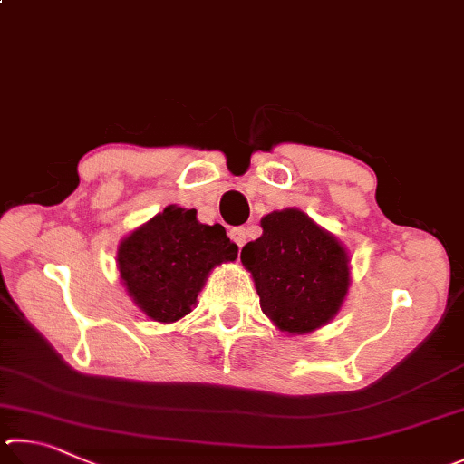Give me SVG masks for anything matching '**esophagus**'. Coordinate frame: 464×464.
<instances>
[{"label":"esophagus","mask_w":464,"mask_h":464,"mask_svg":"<svg viewBox=\"0 0 464 464\" xmlns=\"http://www.w3.org/2000/svg\"><path fill=\"white\" fill-rule=\"evenodd\" d=\"M248 227H245V226H238V227H232L230 230V238H232V242H237V245L242 248L246 245V240H248Z\"/></svg>","instance_id":"34e87169"}]
</instances>
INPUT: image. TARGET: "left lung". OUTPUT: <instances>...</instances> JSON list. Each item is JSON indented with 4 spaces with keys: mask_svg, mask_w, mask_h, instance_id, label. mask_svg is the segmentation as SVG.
Returning <instances> with one entry per match:
<instances>
[{
    "mask_svg": "<svg viewBox=\"0 0 464 464\" xmlns=\"http://www.w3.org/2000/svg\"><path fill=\"white\" fill-rule=\"evenodd\" d=\"M263 237L242 248L265 315L289 334H305L334 318L348 291L346 250L304 211H273Z\"/></svg>",
    "mask_w": 464,
    "mask_h": 464,
    "instance_id": "1",
    "label": "left lung"
}]
</instances>
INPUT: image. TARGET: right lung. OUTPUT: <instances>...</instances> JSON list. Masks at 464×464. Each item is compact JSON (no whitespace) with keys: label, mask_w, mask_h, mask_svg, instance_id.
<instances>
[{"label":"right lung","mask_w":464,"mask_h":464,"mask_svg":"<svg viewBox=\"0 0 464 464\" xmlns=\"http://www.w3.org/2000/svg\"><path fill=\"white\" fill-rule=\"evenodd\" d=\"M237 256L238 246L222 226L199 224L195 209L179 206L162 209L118 248L120 277L154 322H177L189 314L208 273Z\"/></svg>","instance_id":"add662e5"}]
</instances>
